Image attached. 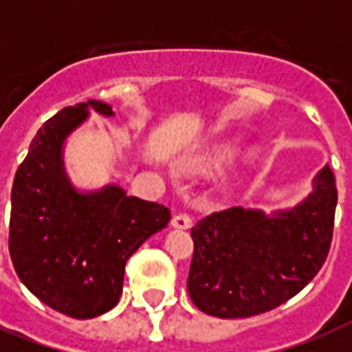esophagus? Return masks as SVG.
Wrapping results in <instances>:
<instances>
[{
  "mask_svg": "<svg viewBox=\"0 0 352 352\" xmlns=\"http://www.w3.org/2000/svg\"><path fill=\"white\" fill-rule=\"evenodd\" d=\"M171 226H173V228H179V230H188V228L192 226V217L186 214L173 215V219H171Z\"/></svg>",
  "mask_w": 352,
  "mask_h": 352,
  "instance_id": "obj_1",
  "label": "esophagus"
}]
</instances>
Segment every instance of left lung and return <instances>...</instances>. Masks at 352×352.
<instances>
[{"mask_svg": "<svg viewBox=\"0 0 352 352\" xmlns=\"http://www.w3.org/2000/svg\"><path fill=\"white\" fill-rule=\"evenodd\" d=\"M312 193L272 215L241 206L215 212L192 228L188 294L215 318H250L294 298L320 272L333 241L338 190L325 166Z\"/></svg>", "mask_w": 352, "mask_h": 352, "instance_id": "8db88e82", "label": "left lung"}]
</instances>
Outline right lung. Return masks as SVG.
Listing matches in <instances>:
<instances>
[{"label": "right lung", "instance_id": "1", "mask_svg": "<svg viewBox=\"0 0 352 352\" xmlns=\"http://www.w3.org/2000/svg\"><path fill=\"white\" fill-rule=\"evenodd\" d=\"M104 102L63 107L32 138L14 177L8 252L23 285L47 307L87 320L111 311L127 259L171 219L170 208L129 197L120 186L80 193L63 171V140Z\"/></svg>", "mask_w": 352, "mask_h": 352}]
</instances>
